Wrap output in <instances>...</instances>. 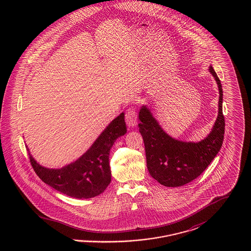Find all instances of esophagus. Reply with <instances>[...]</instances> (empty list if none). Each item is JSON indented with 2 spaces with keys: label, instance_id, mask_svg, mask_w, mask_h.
<instances>
[{
  "label": "esophagus",
  "instance_id": "esophagus-1",
  "mask_svg": "<svg viewBox=\"0 0 251 251\" xmlns=\"http://www.w3.org/2000/svg\"><path fill=\"white\" fill-rule=\"evenodd\" d=\"M125 121L129 127H134L137 124V113L133 108L127 110L125 114Z\"/></svg>",
  "mask_w": 251,
  "mask_h": 251
}]
</instances>
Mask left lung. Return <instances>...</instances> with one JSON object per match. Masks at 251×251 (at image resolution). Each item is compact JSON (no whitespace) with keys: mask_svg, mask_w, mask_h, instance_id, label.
<instances>
[{"mask_svg":"<svg viewBox=\"0 0 251 251\" xmlns=\"http://www.w3.org/2000/svg\"><path fill=\"white\" fill-rule=\"evenodd\" d=\"M209 72L218 85V115L212 131L201 141L184 142L168 135L143 105L139 111V131L143 137L147 167L151 176L167 187L182 186L197 179L211 164L220 151L225 132L222 111L223 90L212 66Z\"/></svg>","mask_w":251,"mask_h":251,"instance_id":"obj_1","label":"left lung"}]
</instances>
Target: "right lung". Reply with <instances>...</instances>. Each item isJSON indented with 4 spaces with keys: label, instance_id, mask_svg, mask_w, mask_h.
<instances>
[{
    "label": "right lung",
    "instance_id": "obj_1",
    "mask_svg": "<svg viewBox=\"0 0 251 251\" xmlns=\"http://www.w3.org/2000/svg\"><path fill=\"white\" fill-rule=\"evenodd\" d=\"M127 132L124 113L113 120L86 152L62 168L40 166L29 152L36 175L50 187L75 199H91L106 189L111 181L109 153L115 141ZM29 151V149H27Z\"/></svg>",
    "mask_w": 251,
    "mask_h": 251
}]
</instances>
